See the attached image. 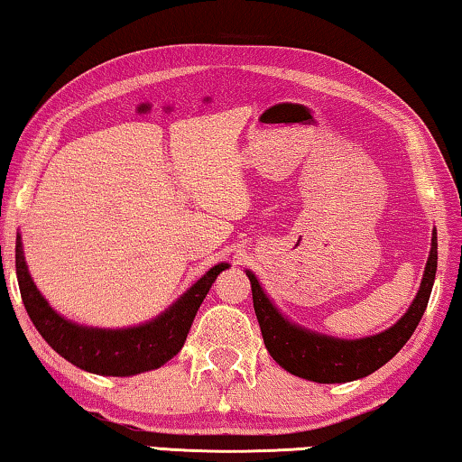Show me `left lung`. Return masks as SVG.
Instances as JSON below:
<instances>
[{"instance_id": "1", "label": "left lung", "mask_w": 462, "mask_h": 462, "mask_svg": "<svg viewBox=\"0 0 462 462\" xmlns=\"http://www.w3.org/2000/svg\"><path fill=\"white\" fill-rule=\"evenodd\" d=\"M436 268L438 237L434 229L421 287L417 291V297L411 303L407 314L380 335L357 340L314 335V332L287 322L262 291L258 279L250 271H247V276L252 282L255 318H258L266 349L276 364L285 367L289 374L305 380L320 382V384H340V382H351L374 374L402 349V345L413 335L425 308H428Z\"/></svg>"}]
</instances>
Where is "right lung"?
Returning <instances> with one entry per match:
<instances>
[{
    "mask_svg": "<svg viewBox=\"0 0 462 462\" xmlns=\"http://www.w3.org/2000/svg\"><path fill=\"white\" fill-rule=\"evenodd\" d=\"M229 264H217L194 282L165 314L152 322L124 330H103L78 326L53 311L28 274L23 244L16 241V274L24 308L41 337L63 359L84 372L98 375H134L157 370L181 351L196 311L212 282Z\"/></svg>",
    "mask_w": 462,
    "mask_h": 462,
    "instance_id": "obj_1",
    "label": "right lung"
}]
</instances>
